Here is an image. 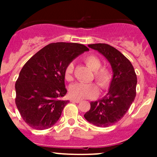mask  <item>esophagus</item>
I'll return each mask as SVG.
<instances>
[{"mask_svg":"<svg viewBox=\"0 0 157 157\" xmlns=\"http://www.w3.org/2000/svg\"><path fill=\"white\" fill-rule=\"evenodd\" d=\"M71 102H74V103H79V102H81V100L75 99V98H71Z\"/></svg>","mask_w":157,"mask_h":157,"instance_id":"1","label":"esophagus"}]
</instances>
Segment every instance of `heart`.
<instances>
[{"instance_id":"1","label":"heart","mask_w":157,"mask_h":157,"mask_svg":"<svg viewBox=\"0 0 157 157\" xmlns=\"http://www.w3.org/2000/svg\"><path fill=\"white\" fill-rule=\"evenodd\" d=\"M86 64L94 72V79L102 90H105L110 85L112 81V73L109 69L101 67V60L95 55H89L84 58ZM74 64L70 63L67 65L64 71V77L67 81L73 80ZM69 93L72 98L76 99L94 98L98 94V88L94 83H75L69 88Z\"/></svg>"}]
</instances>
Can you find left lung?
Segmentation results:
<instances>
[{"label":"left lung","mask_w":157,"mask_h":157,"mask_svg":"<svg viewBox=\"0 0 157 157\" xmlns=\"http://www.w3.org/2000/svg\"><path fill=\"white\" fill-rule=\"evenodd\" d=\"M88 46L108 59L113 76L108 94L102 99L90 102V109L84 117L97 127H107L120 121L134 102L137 75L130 60L114 47L104 43Z\"/></svg>","instance_id":"8db88e82"}]
</instances>
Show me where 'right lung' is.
Wrapping results in <instances>:
<instances>
[{"label":"right lung","instance_id":"add662e5","mask_svg":"<svg viewBox=\"0 0 157 157\" xmlns=\"http://www.w3.org/2000/svg\"><path fill=\"white\" fill-rule=\"evenodd\" d=\"M78 43H51L32 56L23 67L16 82V105L22 118L32 128H50L61 116L69 101L64 71L78 55L88 51Z\"/></svg>","mask_w":157,"mask_h":157}]
</instances>
